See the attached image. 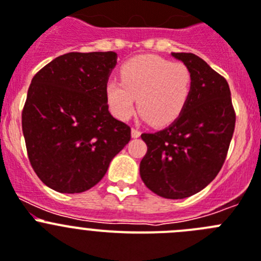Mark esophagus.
Listing matches in <instances>:
<instances>
[{"label": "esophagus", "mask_w": 261, "mask_h": 261, "mask_svg": "<svg viewBox=\"0 0 261 261\" xmlns=\"http://www.w3.org/2000/svg\"><path fill=\"white\" fill-rule=\"evenodd\" d=\"M140 134H142V133H140L139 128L133 127V130H131V135H133V138H139Z\"/></svg>", "instance_id": "esophagus-1"}]
</instances>
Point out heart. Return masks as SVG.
Masks as SVG:
<instances>
[{
    "label": "heart",
    "instance_id": "1",
    "mask_svg": "<svg viewBox=\"0 0 261 261\" xmlns=\"http://www.w3.org/2000/svg\"><path fill=\"white\" fill-rule=\"evenodd\" d=\"M192 90L191 70L179 61L157 56L135 57L122 66L121 82L109 79L105 86L108 105L118 119L126 121L139 112L148 122L165 126L186 108Z\"/></svg>",
    "mask_w": 261,
    "mask_h": 261
}]
</instances>
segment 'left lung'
<instances>
[{"label": "left lung", "mask_w": 261, "mask_h": 261, "mask_svg": "<svg viewBox=\"0 0 261 261\" xmlns=\"http://www.w3.org/2000/svg\"><path fill=\"white\" fill-rule=\"evenodd\" d=\"M171 56L191 70V95L169 127L142 134L147 153L140 161V177L154 194L183 199L201 191L221 170L236 127V112L224 76L192 53Z\"/></svg>", "instance_id": "1"}]
</instances>
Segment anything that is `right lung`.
Masks as SVG:
<instances>
[{
  "label": "right lung",
  "mask_w": 261,
  "mask_h": 261,
  "mask_svg": "<svg viewBox=\"0 0 261 261\" xmlns=\"http://www.w3.org/2000/svg\"><path fill=\"white\" fill-rule=\"evenodd\" d=\"M116 63L114 51H71L32 78L23 135L35 173L55 191L90 190L130 142V126L110 114L105 95Z\"/></svg>",
  "instance_id": "obj_1"
}]
</instances>
